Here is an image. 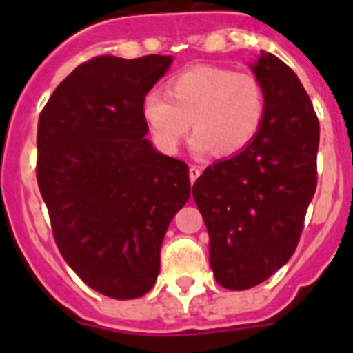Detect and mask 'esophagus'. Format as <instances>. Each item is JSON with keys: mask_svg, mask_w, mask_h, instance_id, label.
Listing matches in <instances>:
<instances>
[{"mask_svg": "<svg viewBox=\"0 0 353 353\" xmlns=\"http://www.w3.org/2000/svg\"><path fill=\"white\" fill-rule=\"evenodd\" d=\"M188 176H190V183H194L199 176H201V168L196 165H190V168H188Z\"/></svg>", "mask_w": 353, "mask_h": 353, "instance_id": "1", "label": "esophagus"}]
</instances>
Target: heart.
Instances as JSON below:
<instances>
[{
    "label": "heart",
    "instance_id": "obj_1",
    "mask_svg": "<svg viewBox=\"0 0 353 353\" xmlns=\"http://www.w3.org/2000/svg\"><path fill=\"white\" fill-rule=\"evenodd\" d=\"M143 113L155 143L166 152L179 148L194 121V148H214L229 157L256 139L265 117V91L256 74L203 65L174 77L168 95L148 93Z\"/></svg>",
    "mask_w": 353,
    "mask_h": 353
}]
</instances>
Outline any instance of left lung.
<instances>
[{"label":"left lung","instance_id":"8db88e82","mask_svg":"<svg viewBox=\"0 0 353 353\" xmlns=\"http://www.w3.org/2000/svg\"><path fill=\"white\" fill-rule=\"evenodd\" d=\"M265 91L256 139L207 166L192 188L209 231L218 284L249 290L295 252L317 188L319 119L304 85L280 58L260 51L252 68Z\"/></svg>","mask_w":353,"mask_h":353}]
</instances>
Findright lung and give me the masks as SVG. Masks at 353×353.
Segmentation results:
<instances>
[{"label": "right lung", "instance_id": "add662e5", "mask_svg": "<svg viewBox=\"0 0 353 353\" xmlns=\"http://www.w3.org/2000/svg\"><path fill=\"white\" fill-rule=\"evenodd\" d=\"M170 63L91 58L38 119L36 179L58 251L91 290L117 301L152 290L166 229L190 198L187 163L144 139V97Z\"/></svg>", "mask_w": 353, "mask_h": 353}]
</instances>
